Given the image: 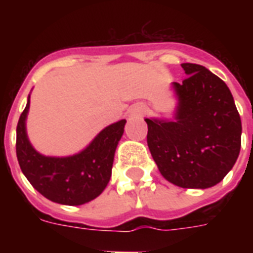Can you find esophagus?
<instances>
[{
    "instance_id": "esophagus-1",
    "label": "esophagus",
    "mask_w": 253,
    "mask_h": 253,
    "mask_svg": "<svg viewBox=\"0 0 253 253\" xmlns=\"http://www.w3.org/2000/svg\"><path fill=\"white\" fill-rule=\"evenodd\" d=\"M147 111V105L144 102H136L134 105H131L128 109V114L131 117H142Z\"/></svg>"
}]
</instances>
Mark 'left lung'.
Masks as SVG:
<instances>
[{"mask_svg":"<svg viewBox=\"0 0 253 253\" xmlns=\"http://www.w3.org/2000/svg\"><path fill=\"white\" fill-rule=\"evenodd\" d=\"M181 67L188 77L172 83L177 98L173 119H144L147 143L167 181L180 188H211L239 156L242 121L224 81L202 65Z\"/></svg>","mask_w":253,"mask_h":253,"instance_id":"obj_1","label":"left lung"}]
</instances>
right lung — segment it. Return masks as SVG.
<instances>
[{
	"instance_id": "1",
	"label": "right lung",
	"mask_w": 253,
	"mask_h": 253,
	"mask_svg": "<svg viewBox=\"0 0 253 253\" xmlns=\"http://www.w3.org/2000/svg\"><path fill=\"white\" fill-rule=\"evenodd\" d=\"M27 105L17 126V158L30 184L47 200L61 205L77 206L94 200L105 190L111 177V168L126 119L105 127L79 154L56 158L38 152L26 131Z\"/></svg>"
}]
</instances>
